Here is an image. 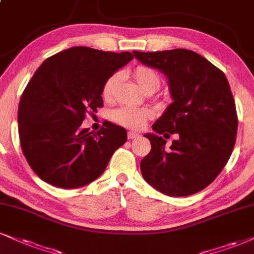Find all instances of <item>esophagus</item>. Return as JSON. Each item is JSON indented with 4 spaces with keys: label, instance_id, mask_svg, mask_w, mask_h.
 <instances>
[{
    "label": "esophagus",
    "instance_id": "34e87169",
    "mask_svg": "<svg viewBox=\"0 0 254 254\" xmlns=\"http://www.w3.org/2000/svg\"><path fill=\"white\" fill-rule=\"evenodd\" d=\"M127 136H128V139H134V137L139 136V133L133 132V130H129V132L127 133Z\"/></svg>",
    "mask_w": 254,
    "mask_h": 254
}]
</instances>
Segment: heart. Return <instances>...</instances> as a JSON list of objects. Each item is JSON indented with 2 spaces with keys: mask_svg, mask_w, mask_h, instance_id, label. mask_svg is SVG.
<instances>
[{
  "mask_svg": "<svg viewBox=\"0 0 254 254\" xmlns=\"http://www.w3.org/2000/svg\"><path fill=\"white\" fill-rule=\"evenodd\" d=\"M133 79L143 92H155L160 87L161 80L158 73L146 65H137L133 70ZM120 74L111 75L102 87V98L106 101H111L114 98L115 89L120 82ZM153 117V112L149 108L121 107L113 112L112 119L121 126L129 129H141L148 119Z\"/></svg>",
  "mask_w": 254,
  "mask_h": 254,
  "instance_id": "b5f03b06",
  "label": "heart"
}]
</instances>
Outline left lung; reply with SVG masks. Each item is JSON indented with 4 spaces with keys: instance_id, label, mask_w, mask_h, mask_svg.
<instances>
[{
    "instance_id": "left-lung-1",
    "label": "left lung",
    "mask_w": 254,
    "mask_h": 254,
    "mask_svg": "<svg viewBox=\"0 0 254 254\" xmlns=\"http://www.w3.org/2000/svg\"><path fill=\"white\" fill-rule=\"evenodd\" d=\"M142 64L168 79L173 102L145 134L151 152L141 160L143 179L170 196H186L207 187L223 171L236 143V103L225 74L187 49L133 51ZM177 132L170 150L160 137Z\"/></svg>"
}]
</instances>
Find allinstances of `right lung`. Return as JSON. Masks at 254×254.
<instances>
[{"label":"right lung","mask_w":254,"mask_h":254,"mask_svg":"<svg viewBox=\"0 0 254 254\" xmlns=\"http://www.w3.org/2000/svg\"><path fill=\"white\" fill-rule=\"evenodd\" d=\"M132 53L73 47L42 62L18 105L22 152L40 179L77 189L101 175L127 140L124 127L107 122L99 132L81 128L87 113L103 106L102 87L132 61Z\"/></svg>","instance_id":"add662e5"}]
</instances>
